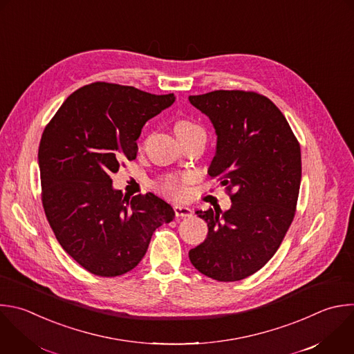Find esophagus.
<instances>
[{"label": "esophagus", "mask_w": 354, "mask_h": 354, "mask_svg": "<svg viewBox=\"0 0 354 354\" xmlns=\"http://www.w3.org/2000/svg\"><path fill=\"white\" fill-rule=\"evenodd\" d=\"M174 211H175L176 216H189L193 212L187 205H182V204H176L174 207Z\"/></svg>", "instance_id": "esophagus-1"}]
</instances>
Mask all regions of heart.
Returning <instances> with one entry per match:
<instances>
[{
	"label": "heart",
	"mask_w": 354,
	"mask_h": 354,
	"mask_svg": "<svg viewBox=\"0 0 354 354\" xmlns=\"http://www.w3.org/2000/svg\"><path fill=\"white\" fill-rule=\"evenodd\" d=\"M174 131H175V135H186V133H190V132H200L203 131L198 125L190 122V121H178L174 127ZM187 182V178L182 176H174V175H169V176H165L162 180H161V189L174 196V197H182L183 193H185V189L182 186V183Z\"/></svg>",
	"instance_id": "heart-1"
}]
</instances>
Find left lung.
<instances>
[{"mask_svg": "<svg viewBox=\"0 0 354 354\" xmlns=\"http://www.w3.org/2000/svg\"><path fill=\"white\" fill-rule=\"evenodd\" d=\"M215 129V156L208 168L226 186L227 211L196 214L207 222V239L189 252L201 274L221 282L245 279L277 253L293 221L301 154L286 118L267 97L242 90L189 95Z\"/></svg>", "mask_w": 354, "mask_h": 354, "instance_id": "8db88e82", "label": "left lung"}]
</instances>
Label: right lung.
<instances>
[{"mask_svg": "<svg viewBox=\"0 0 354 354\" xmlns=\"http://www.w3.org/2000/svg\"><path fill=\"white\" fill-rule=\"evenodd\" d=\"M174 94L95 82L72 93L46 127L39 147L41 201L62 249L98 277H118L145 257L154 230L175 218L153 193L125 198L111 174L135 160L145 124Z\"/></svg>", "mask_w": 354, "mask_h": 354, "instance_id": "1", "label": "right lung"}]
</instances>
